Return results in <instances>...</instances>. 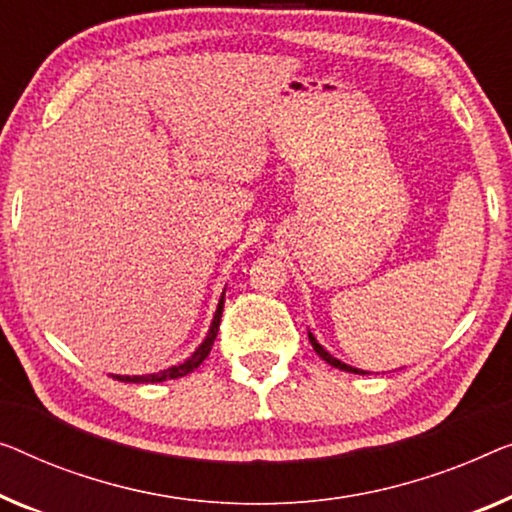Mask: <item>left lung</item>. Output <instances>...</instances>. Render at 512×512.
Wrapping results in <instances>:
<instances>
[{
  "mask_svg": "<svg viewBox=\"0 0 512 512\" xmlns=\"http://www.w3.org/2000/svg\"><path fill=\"white\" fill-rule=\"evenodd\" d=\"M308 338H310V345H312V349H315V352L324 358L326 363L329 365H333V368H340V370H345V372H356V375H368V372H363V370H358V368H352V365H347V363H342V361H338V358H333L329 352H326V349L319 345V342L315 340V335L312 333H308Z\"/></svg>",
  "mask_w": 512,
  "mask_h": 512,
  "instance_id": "left-lung-1",
  "label": "left lung"
}]
</instances>
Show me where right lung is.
I'll list each match as a JSON object with an SVG mask.
<instances>
[{"instance_id": "1", "label": "right lung", "mask_w": 512, "mask_h": 512, "mask_svg": "<svg viewBox=\"0 0 512 512\" xmlns=\"http://www.w3.org/2000/svg\"><path fill=\"white\" fill-rule=\"evenodd\" d=\"M223 303H225V292H223V296H220V301H218L216 315H213V322H211V329H209V333H207V338H204L202 345L195 349L193 356H190L188 361H183V363H179V365H172V368H167V370L154 372V375H142V377H140V375H137V377H124V375H117V379H119V381H131V384H156V381L186 377L188 372H193L195 368H200V363L204 361V358L209 356L211 347H213V340H216V335H218L220 317H223Z\"/></svg>"}]
</instances>
